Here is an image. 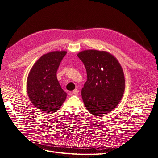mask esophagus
Returning <instances> with one entry per match:
<instances>
[{
  "label": "esophagus",
  "mask_w": 158,
  "mask_h": 158,
  "mask_svg": "<svg viewBox=\"0 0 158 158\" xmlns=\"http://www.w3.org/2000/svg\"><path fill=\"white\" fill-rule=\"evenodd\" d=\"M73 94L74 95H77L78 94V91L77 89H75L73 91Z\"/></svg>",
  "instance_id": "1"
}]
</instances>
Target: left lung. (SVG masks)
I'll list each match as a JSON object with an SVG mask.
<instances>
[{"label": "left lung", "instance_id": "obj_1", "mask_svg": "<svg viewBox=\"0 0 158 158\" xmlns=\"http://www.w3.org/2000/svg\"><path fill=\"white\" fill-rule=\"evenodd\" d=\"M78 57L84 63L88 77L81 89L86 108L94 116L110 112L118 105L125 89L121 65L104 51L85 50Z\"/></svg>", "mask_w": 158, "mask_h": 158}]
</instances>
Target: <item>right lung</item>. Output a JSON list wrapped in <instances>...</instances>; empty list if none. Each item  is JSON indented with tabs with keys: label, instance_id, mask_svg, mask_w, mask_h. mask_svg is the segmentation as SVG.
Instances as JSON below:
<instances>
[{
	"label": "right lung",
	"instance_id": "1",
	"mask_svg": "<svg viewBox=\"0 0 158 158\" xmlns=\"http://www.w3.org/2000/svg\"><path fill=\"white\" fill-rule=\"evenodd\" d=\"M67 52H52L42 56L32 67L27 82V94L35 107L44 113L59 110L66 99L57 79V71Z\"/></svg>",
	"mask_w": 158,
	"mask_h": 158
}]
</instances>
